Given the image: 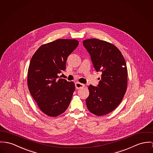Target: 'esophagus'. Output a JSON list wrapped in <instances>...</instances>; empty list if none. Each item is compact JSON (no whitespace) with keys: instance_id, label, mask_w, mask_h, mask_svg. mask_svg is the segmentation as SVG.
<instances>
[{"instance_id":"1","label":"esophagus","mask_w":153,"mask_h":153,"mask_svg":"<svg viewBox=\"0 0 153 153\" xmlns=\"http://www.w3.org/2000/svg\"><path fill=\"white\" fill-rule=\"evenodd\" d=\"M75 87L77 89H80V88H82L83 87H84L85 85L80 83V82H76L75 83Z\"/></svg>"}]
</instances>
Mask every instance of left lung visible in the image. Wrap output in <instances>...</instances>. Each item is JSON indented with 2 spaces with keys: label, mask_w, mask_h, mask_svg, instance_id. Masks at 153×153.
<instances>
[{
  "label": "left lung",
  "mask_w": 153,
  "mask_h": 153,
  "mask_svg": "<svg viewBox=\"0 0 153 153\" xmlns=\"http://www.w3.org/2000/svg\"><path fill=\"white\" fill-rule=\"evenodd\" d=\"M82 44L91 56L95 71L102 72L97 87H88L87 107L95 115H104L119 105L126 91V62L120 51L111 43L93 38L83 41Z\"/></svg>",
  "instance_id": "1"
}]
</instances>
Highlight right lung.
<instances>
[{
    "instance_id": "1",
    "label": "right lung",
    "mask_w": 153,
    "mask_h": 153,
    "mask_svg": "<svg viewBox=\"0 0 153 153\" xmlns=\"http://www.w3.org/2000/svg\"><path fill=\"white\" fill-rule=\"evenodd\" d=\"M78 45L76 39H56L41 46L31 59L28 90L39 109L49 117L62 114L70 104L74 84L58 74L66 69L67 58Z\"/></svg>"
}]
</instances>
